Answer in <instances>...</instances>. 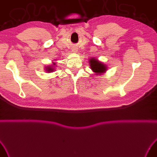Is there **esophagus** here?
Wrapping results in <instances>:
<instances>
[{"mask_svg": "<svg viewBox=\"0 0 157 157\" xmlns=\"http://www.w3.org/2000/svg\"><path fill=\"white\" fill-rule=\"evenodd\" d=\"M73 51L75 52H77V48H73Z\"/></svg>", "mask_w": 157, "mask_h": 157, "instance_id": "esophagus-1", "label": "esophagus"}]
</instances>
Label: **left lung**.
Here are the masks:
<instances>
[{"mask_svg":"<svg viewBox=\"0 0 157 157\" xmlns=\"http://www.w3.org/2000/svg\"><path fill=\"white\" fill-rule=\"evenodd\" d=\"M89 63L92 71L96 73H102L106 71V66L96 59H91Z\"/></svg>","mask_w":157,"mask_h":157,"instance_id":"1","label":"left lung"}]
</instances>
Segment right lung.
<instances>
[{"label": "right lung", "instance_id": "1", "mask_svg": "<svg viewBox=\"0 0 157 157\" xmlns=\"http://www.w3.org/2000/svg\"><path fill=\"white\" fill-rule=\"evenodd\" d=\"M54 65H55V63H54ZM47 71H48L49 72V71H53V68H52V67H49V68H47Z\"/></svg>", "mask_w": 157, "mask_h": 157}]
</instances>
